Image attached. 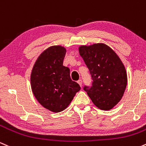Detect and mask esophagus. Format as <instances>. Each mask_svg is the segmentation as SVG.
Listing matches in <instances>:
<instances>
[{"label": "esophagus", "instance_id": "esophagus-1", "mask_svg": "<svg viewBox=\"0 0 146 146\" xmlns=\"http://www.w3.org/2000/svg\"><path fill=\"white\" fill-rule=\"evenodd\" d=\"M78 84L82 87V81L81 80H79L78 81Z\"/></svg>", "mask_w": 146, "mask_h": 146}]
</instances>
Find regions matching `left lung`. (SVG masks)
<instances>
[{"label":"left lung","instance_id":"obj_1","mask_svg":"<svg viewBox=\"0 0 146 146\" xmlns=\"http://www.w3.org/2000/svg\"><path fill=\"white\" fill-rule=\"evenodd\" d=\"M78 49L93 80L91 87L85 86L84 90L98 108L112 109L121 100L127 86L124 64L104 43L81 45Z\"/></svg>","mask_w":146,"mask_h":146}]
</instances>
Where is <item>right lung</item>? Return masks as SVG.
<instances>
[{
    "label": "right lung",
    "mask_w": 146,
    "mask_h": 146,
    "mask_svg": "<svg viewBox=\"0 0 146 146\" xmlns=\"http://www.w3.org/2000/svg\"><path fill=\"white\" fill-rule=\"evenodd\" d=\"M66 48L49 46L37 58L31 73V87L38 102L53 113H60L70 104L77 92L78 83L72 81L70 70L63 66Z\"/></svg>",
    "instance_id": "obj_1"
}]
</instances>
